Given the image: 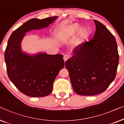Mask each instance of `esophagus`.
I'll return each mask as SVG.
<instances>
[{"label":"esophagus","instance_id":"34e87169","mask_svg":"<svg viewBox=\"0 0 124 124\" xmlns=\"http://www.w3.org/2000/svg\"><path fill=\"white\" fill-rule=\"evenodd\" d=\"M70 58V55H68V54H65L63 56V60L64 61V62H66V61H67L68 59Z\"/></svg>","mask_w":124,"mask_h":124}]
</instances>
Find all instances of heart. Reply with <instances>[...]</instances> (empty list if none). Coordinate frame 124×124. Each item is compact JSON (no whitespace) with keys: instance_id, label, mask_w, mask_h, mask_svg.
<instances>
[{"instance_id":"1","label":"heart","mask_w":124,"mask_h":124,"mask_svg":"<svg viewBox=\"0 0 124 124\" xmlns=\"http://www.w3.org/2000/svg\"><path fill=\"white\" fill-rule=\"evenodd\" d=\"M81 29V27L78 24H76L72 26L71 27H70L67 31H66L65 33H64V37L65 38H68L70 36L72 35L75 33L79 32ZM90 35V31L88 29H83L81 32V37L83 39H85L88 37Z\"/></svg>"}]
</instances>
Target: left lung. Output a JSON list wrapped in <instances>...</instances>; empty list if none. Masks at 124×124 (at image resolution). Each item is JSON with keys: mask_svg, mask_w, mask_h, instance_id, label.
I'll list each match as a JSON object with an SVG mask.
<instances>
[{"mask_svg": "<svg viewBox=\"0 0 124 124\" xmlns=\"http://www.w3.org/2000/svg\"><path fill=\"white\" fill-rule=\"evenodd\" d=\"M94 21L96 30L93 39L76 47L65 63L73 89L81 95L105 91L116 78L119 61L114 36L102 23Z\"/></svg>", "mask_w": 124, "mask_h": 124, "instance_id": "8db88e82", "label": "left lung"}]
</instances>
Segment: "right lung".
<instances>
[{"instance_id":"right-lung-1","label":"right lung","mask_w":124,"mask_h":124,"mask_svg":"<svg viewBox=\"0 0 124 124\" xmlns=\"http://www.w3.org/2000/svg\"><path fill=\"white\" fill-rule=\"evenodd\" d=\"M57 18L30 20L14 31L8 40L4 55L8 76L21 93L29 97H43L49 94L64 62L61 54L40 53L31 55L24 53L21 43L27 32L48 27Z\"/></svg>"}]
</instances>
